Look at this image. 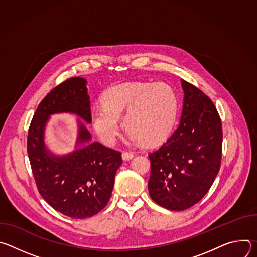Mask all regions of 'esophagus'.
<instances>
[{"label":"esophagus","mask_w":257,"mask_h":257,"mask_svg":"<svg viewBox=\"0 0 257 257\" xmlns=\"http://www.w3.org/2000/svg\"><path fill=\"white\" fill-rule=\"evenodd\" d=\"M133 157H134V155H133L132 153H129V152H123V154H122V159H123L124 161H129V160H131Z\"/></svg>","instance_id":"1"}]
</instances>
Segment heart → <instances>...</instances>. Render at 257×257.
Wrapping results in <instances>:
<instances>
[{"label":"heart","instance_id":"obj_1","mask_svg":"<svg viewBox=\"0 0 257 257\" xmlns=\"http://www.w3.org/2000/svg\"><path fill=\"white\" fill-rule=\"evenodd\" d=\"M102 105L91 114L99 138L113 144L120 133L118 120L130 136L145 145L163 142L175 125L179 100L173 88L164 83L131 82L109 87L101 97Z\"/></svg>","mask_w":257,"mask_h":257}]
</instances>
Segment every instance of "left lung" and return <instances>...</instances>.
Instances as JSON below:
<instances>
[{
	"mask_svg": "<svg viewBox=\"0 0 257 257\" xmlns=\"http://www.w3.org/2000/svg\"><path fill=\"white\" fill-rule=\"evenodd\" d=\"M184 90L178 128L149 155V192L159 205L184 210L208 192L222 162V121L211 99L182 79Z\"/></svg>",
	"mask_w": 257,
	"mask_h": 257,
	"instance_id": "8db88e82",
	"label": "left lung"
}]
</instances>
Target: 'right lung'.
Returning a JSON list of instances; mask_svg holds the SVG:
<instances>
[{
    "label": "right lung",
    "instance_id": "1",
    "mask_svg": "<svg viewBox=\"0 0 257 257\" xmlns=\"http://www.w3.org/2000/svg\"><path fill=\"white\" fill-rule=\"evenodd\" d=\"M58 113L76 114L91 123L84 78L67 79L41 101L28 129L27 154L42 197L69 217H90L104 208L111 198L115 175L122 165L121 153L99 142H90V133L79 123L77 149L63 157L53 155L46 148L44 133L50 116Z\"/></svg>",
    "mask_w": 257,
    "mask_h": 257
}]
</instances>
